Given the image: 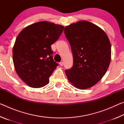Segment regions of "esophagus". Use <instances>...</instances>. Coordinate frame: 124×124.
Returning <instances> with one entry per match:
<instances>
[{"label":"esophagus","mask_w":124,"mask_h":124,"mask_svg":"<svg viewBox=\"0 0 124 124\" xmlns=\"http://www.w3.org/2000/svg\"><path fill=\"white\" fill-rule=\"evenodd\" d=\"M60 66H63V62H60Z\"/></svg>","instance_id":"esophagus-1"}]
</instances>
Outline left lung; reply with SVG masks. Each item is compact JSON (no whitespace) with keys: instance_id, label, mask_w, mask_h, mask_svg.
<instances>
[{"instance_id":"8db88e82","label":"left lung","mask_w":124,"mask_h":124,"mask_svg":"<svg viewBox=\"0 0 124 124\" xmlns=\"http://www.w3.org/2000/svg\"><path fill=\"white\" fill-rule=\"evenodd\" d=\"M64 33L73 57L72 67L65 70L67 78L78 89L93 86L104 76L110 62L111 45L107 35L86 21L66 26Z\"/></svg>"}]
</instances>
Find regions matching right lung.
Instances as JSON below:
<instances>
[{"instance_id": "1", "label": "right lung", "mask_w": 124, "mask_h": 124, "mask_svg": "<svg viewBox=\"0 0 124 124\" xmlns=\"http://www.w3.org/2000/svg\"><path fill=\"white\" fill-rule=\"evenodd\" d=\"M64 27L51 22H39L23 29L13 47V62L22 81L34 88L47 85L58 63L52 57L51 45L57 40Z\"/></svg>"}]
</instances>
